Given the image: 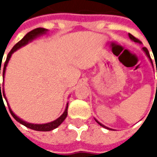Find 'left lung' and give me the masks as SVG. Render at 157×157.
I'll return each instance as SVG.
<instances>
[{
  "label": "left lung",
  "mask_w": 157,
  "mask_h": 157,
  "mask_svg": "<svg viewBox=\"0 0 157 157\" xmlns=\"http://www.w3.org/2000/svg\"><path fill=\"white\" fill-rule=\"evenodd\" d=\"M128 36H129L130 39L132 40V41H134L135 43H138V44H142V42H141L140 40H138V39H137V38H136V37H135V36H134L133 35H131V34H130V33L128 34ZM142 51H143V52H144V53L146 54V56H147V57H148V59L150 60V62H151V63H152V65H153V62H152V60H151V57H150V55H149V52H148V49H147V48H145V47H143V48H142ZM156 73H157V66H156ZM95 121H97V123L100 124L101 127L105 128H106V129L113 130V129H112V128H107V127H105V125H103V124H102V123H100V121H97L96 119H95Z\"/></svg>",
  "instance_id": "1"
}]
</instances>
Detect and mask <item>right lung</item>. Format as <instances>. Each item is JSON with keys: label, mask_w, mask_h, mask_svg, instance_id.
I'll return each instance as SVG.
<instances>
[{"label": "right lung", "mask_w": 157, "mask_h": 157, "mask_svg": "<svg viewBox=\"0 0 157 157\" xmlns=\"http://www.w3.org/2000/svg\"><path fill=\"white\" fill-rule=\"evenodd\" d=\"M48 32V29H44V28H37V29H35L33 30H31L30 32H29L27 33L25 36H24V37L21 40V41H19L16 44H15L13 48H12V50L10 51L9 54H8V57H7V59H6V62L4 63V67H3V78H4V76H5V72H6V69H7V66H8V63H9V61L10 60V57L12 56V54L14 53L15 52H16L17 50H19L21 47L22 46H25L26 44H28L29 43H30L31 41H33L34 39H36L37 36H42V35H44ZM0 73H1V66H0ZM0 93H1V96L0 98H2V92H1V84H0ZM2 93H3V96H4V98H5V100L7 101V103H8V105H9V112H10V113H11V115L14 117L15 120H16L19 123L22 124L23 126H25V127H27L29 128H30V129H33L36 130V131H51V130L55 129V128H57V127L60 125V124L63 122V121L65 120V118L67 116V109H68V103H67V105H66V107H65V109H64V112H63V113H62V115L60 116V117H58L57 120H55V121H51V122H48V123H44V124H34V123H29V122H27V121H23L22 119L21 118H19L16 114H15L14 112L12 111V109L10 108V106L9 105V102H8V100H7V98H6V95H5V91H4V87L2 88Z\"/></svg>", "instance_id": "obj_1"}]
</instances>
